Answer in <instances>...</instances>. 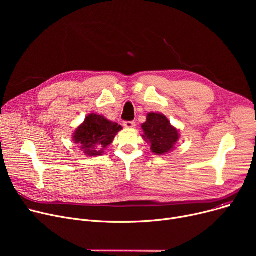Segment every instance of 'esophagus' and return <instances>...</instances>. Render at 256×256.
I'll return each mask as SVG.
<instances>
[{
    "label": "esophagus",
    "mask_w": 256,
    "mask_h": 256,
    "mask_svg": "<svg viewBox=\"0 0 256 256\" xmlns=\"http://www.w3.org/2000/svg\"><path fill=\"white\" fill-rule=\"evenodd\" d=\"M124 126L128 128H134L136 126V124L134 121H124Z\"/></svg>",
    "instance_id": "esophagus-1"
}]
</instances>
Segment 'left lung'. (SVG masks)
<instances>
[{"mask_svg": "<svg viewBox=\"0 0 256 256\" xmlns=\"http://www.w3.org/2000/svg\"><path fill=\"white\" fill-rule=\"evenodd\" d=\"M143 138L152 144V152L164 154L170 152L180 139L178 130L170 124L166 116L158 113L147 115L146 122L142 124Z\"/></svg>", "mask_w": 256, "mask_h": 256, "instance_id": "obj_1", "label": "left lung"}]
</instances>
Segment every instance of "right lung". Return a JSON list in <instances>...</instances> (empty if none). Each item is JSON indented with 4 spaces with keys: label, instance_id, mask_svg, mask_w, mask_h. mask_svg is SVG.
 Returning <instances> with one entry per match:
<instances>
[{
    "label": "right lung",
    "instance_id": "add662e5",
    "mask_svg": "<svg viewBox=\"0 0 256 256\" xmlns=\"http://www.w3.org/2000/svg\"><path fill=\"white\" fill-rule=\"evenodd\" d=\"M122 128L116 122L106 120L104 116L90 114L84 124L74 134V143H78L87 156H100L108 145H110L116 134Z\"/></svg>",
    "mask_w": 256,
    "mask_h": 256
}]
</instances>
